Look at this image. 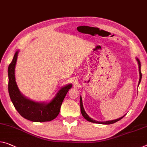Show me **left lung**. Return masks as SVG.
Returning <instances> with one entry per match:
<instances>
[{
    "label": "left lung",
    "mask_w": 147,
    "mask_h": 147,
    "mask_svg": "<svg viewBox=\"0 0 147 147\" xmlns=\"http://www.w3.org/2000/svg\"><path fill=\"white\" fill-rule=\"evenodd\" d=\"M137 62H138L139 68V74H140V79H139V84L140 82H141V78H142V74H141V62H140V61H139L138 58H137ZM80 107H81V114H82V116L84 117V118L86 119L87 121H91V122L96 123H100V124H112V123H114L115 122H116V121H118L119 120H120L121 118H123V117H121V118H119L118 119H114V120L107 121H97L94 120V119H92L91 118H89V116H88V115L86 114V112H85L84 108H83V102H82V98H81V96H80Z\"/></svg>",
    "instance_id": "1"
}]
</instances>
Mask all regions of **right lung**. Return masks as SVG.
<instances>
[{
	"instance_id": "add662e5",
	"label": "right lung",
	"mask_w": 147,
	"mask_h": 147,
	"mask_svg": "<svg viewBox=\"0 0 147 147\" xmlns=\"http://www.w3.org/2000/svg\"><path fill=\"white\" fill-rule=\"evenodd\" d=\"M18 54V51L15 53L8 69V92L13 106L22 117L29 120L35 122L53 120L59 114L63 100L67 91L71 87V85L69 84L62 87L58 91L55 98L47 105L33 102L25 98L19 91L15 81L14 71Z\"/></svg>"
}]
</instances>
